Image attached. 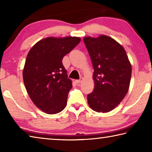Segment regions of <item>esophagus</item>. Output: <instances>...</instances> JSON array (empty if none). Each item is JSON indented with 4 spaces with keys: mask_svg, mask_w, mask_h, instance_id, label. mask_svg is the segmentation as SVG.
I'll return each mask as SVG.
<instances>
[{
    "mask_svg": "<svg viewBox=\"0 0 152 152\" xmlns=\"http://www.w3.org/2000/svg\"><path fill=\"white\" fill-rule=\"evenodd\" d=\"M82 80H83V78H80L79 80H76V82L77 84H79V83H81Z\"/></svg>",
    "mask_w": 152,
    "mask_h": 152,
    "instance_id": "1",
    "label": "esophagus"
}]
</instances>
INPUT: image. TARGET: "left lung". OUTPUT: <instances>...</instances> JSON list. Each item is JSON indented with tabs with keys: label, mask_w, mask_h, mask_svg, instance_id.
I'll list each match as a JSON object with an SVG mask.
<instances>
[{
	"label": "left lung",
	"mask_w": 152,
	"mask_h": 152,
	"mask_svg": "<svg viewBox=\"0 0 152 152\" xmlns=\"http://www.w3.org/2000/svg\"><path fill=\"white\" fill-rule=\"evenodd\" d=\"M83 40L94 70V88L87 96L88 105L96 112H109L127 93L132 65L124 48L113 38L101 35Z\"/></svg>",
	"instance_id": "1"
}]
</instances>
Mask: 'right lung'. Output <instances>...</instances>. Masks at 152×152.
I'll use <instances>...</instances> for the list:
<instances>
[{"label": "right lung", "instance_id": "obj_1", "mask_svg": "<svg viewBox=\"0 0 152 152\" xmlns=\"http://www.w3.org/2000/svg\"><path fill=\"white\" fill-rule=\"evenodd\" d=\"M80 42V38L48 37L33 46L25 61L23 78L33 103L47 114H56L67 104L72 87L62 59Z\"/></svg>", "mask_w": 152, "mask_h": 152}]
</instances>
